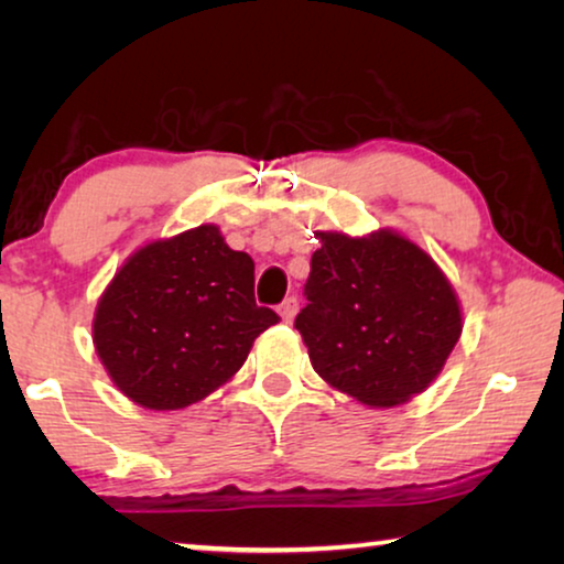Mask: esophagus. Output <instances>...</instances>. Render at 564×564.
Returning <instances> with one entry per match:
<instances>
[{"mask_svg": "<svg viewBox=\"0 0 564 564\" xmlns=\"http://www.w3.org/2000/svg\"><path fill=\"white\" fill-rule=\"evenodd\" d=\"M297 307H300L297 297H288V300H284V303L280 305L282 321H284V323H292V318H295V315H297Z\"/></svg>", "mask_w": 564, "mask_h": 564, "instance_id": "34e87169", "label": "esophagus"}]
</instances>
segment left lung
<instances>
[{"label":"left lung","instance_id":"8db88e82","mask_svg":"<svg viewBox=\"0 0 564 564\" xmlns=\"http://www.w3.org/2000/svg\"><path fill=\"white\" fill-rule=\"evenodd\" d=\"M321 249L295 328L315 372L369 408L403 405L436 380L462 334L452 282L411 238L315 230Z\"/></svg>","mask_w":564,"mask_h":564}]
</instances>
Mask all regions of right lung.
Returning a JSON list of instances; mask_svg holds the SVG:
<instances>
[{"instance_id":"add662e5","label":"right lung","mask_w":564,"mask_h":564,"mask_svg":"<svg viewBox=\"0 0 564 564\" xmlns=\"http://www.w3.org/2000/svg\"><path fill=\"white\" fill-rule=\"evenodd\" d=\"M280 315L253 300V261L213 223L130 253L99 297L91 338L122 395L180 411L226 384Z\"/></svg>"}]
</instances>
